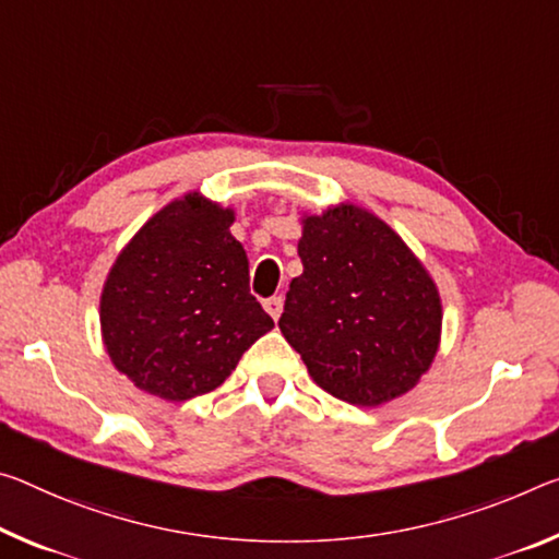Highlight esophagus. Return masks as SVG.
I'll list each match as a JSON object with an SVG mask.
<instances>
[{
    "label": "esophagus",
    "instance_id": "obj_1",
    "mask_svg": "<svg viewBox=\"0 0 559 559\" xmlns=\"http://www.w3.org/2000/svg\"><path fill=\"white\" fill-rule=\"evenodd\" d=\"M263 308H265V313L273 318V321H278L281 313H283V298L281 296H273V298L265 300Z\"/></svg>",
    "mask_w": 559,
    "mask_h": 559
}]
</instances>
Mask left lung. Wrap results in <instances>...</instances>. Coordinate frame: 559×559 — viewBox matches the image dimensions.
Wrapping results in <instances>:
<instances>
[{
	"label": "left lung",
	"mask_w": 559,
	"mask_h": 559,
	"mask_svg": "<svg viewBox=\"0 0 559 559\" xmlns=\"http://www.w3.org/2000/svg\"><path fill=\"white\" fill-rule=\"evenodd\" d=\"M304 273L278 328L308 376L350 405L391 403L420 383L440 348L438 283L383 218L341 201L300 216Z\"/></svg>",
	"instance_id": "1"
}]
</instances>
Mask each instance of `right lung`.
<instances>
[{
  "label": "right lung",
  "mask_w": 559,
  "mask_h": 559,
  "mask_svg": "<svg viewBox=\"0 0 559 559\" xmlns=\"http://www.w3.org/2000/svg\"><path fill=\"white\" fill-rule=\"evenodd\" d=\"M234 221L231 206L189 191L158 209L111 263L102 341L139 391L171 403L214 391L273 328L248 294Z\"/></svg>",
  "instance_id": "obj_1"
}]
</instances>
